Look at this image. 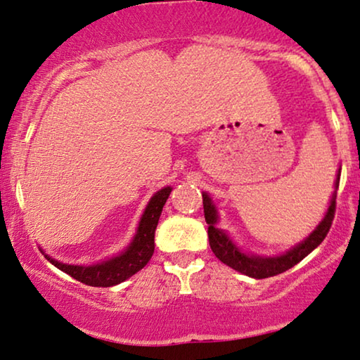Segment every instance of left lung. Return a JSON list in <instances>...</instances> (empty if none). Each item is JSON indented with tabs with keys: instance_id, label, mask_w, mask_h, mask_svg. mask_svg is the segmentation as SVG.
I'll use <instances>...</instances> for the list:
<instances>
[{
	"instance_id": "1",
	"label": "left lung",
	"mask_w": 360,
	"mask_h": 360,
	"mask_svg": "<svg viewBox=\"0 0 360 360\" xmlns=\"http://www.w3.org/2000/svg\"><path fill=\"white\" fill-rule=\"evenodd\" d=\"M339 176L341 174H338L336 188L339 186ZM202 204H204L205 222L209 225L207 229L209 243H210V248H212L214 255L217 257L220 262L225 263V265L233 268V270L240 271L247 276L257 278V280H262V278L280 275V273L293 268L296 263H300L304 257H308L309 253L324 240L326 236H328L330 225H333L334 214H336V193H334L333 199H330L328 214H326L323 222L316 227L314 232L311 233L303 243H300V245L291 248L290 252H286L285 255L273 257V258L250 257V255H245V253H242L236 245H233V242L225 236L222 230L215 227V224H217V210H215L212 200H210L207 194H202Z\"/></svg>"
}]
</instances>
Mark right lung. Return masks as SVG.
Masks as SVG:
<instances>
[{
	"label": "right lung",
	"mask_w": 360,
	"mask_h": 360,
	"mask_svg": "<svg viewBox=\"0 0 360 360\" xmlns=\"http://www.w3.org/2000/svg\"><path fill=\"white\" fill-rule=\"evenodd\" d=\"M169 194L171 188H165L153 195L140 220V227H138L135 238L122 255L94 266L65 265V263H59L49 257H47V260L84 285L107 288V286L122 283L127 278L140 271L153 257V252H155V230L158 220H160L162 205L166 204Z\"/></svg>",
	"instance_id": "1"
}]
</instances>
